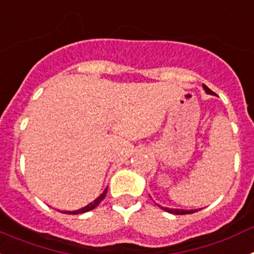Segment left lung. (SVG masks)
I'll return each mask as SVG.
<instances>
[{"instance_id": "left-lung-1", "label": "left lung", "mask_w": 254, "mask_h": 254, "mask_svg": "<svg viewBox=\"0 0 254 254\" xmlns=\"http://www.w3.org/2000/svg\"><path fill=\"white\" fill-rule=\"evenodd\" d=\"M203 89H205V91L207 94H210V95H214V93L208 89L207 86H206L205 84L202 85ZM159 207L163 208L164 211H167V212H170V214H174V215H187V214H193V212H196V211L201 210V208H198V210H182V208H169V207H163V206L158 205Z\"/></svg>"}]
</instances>
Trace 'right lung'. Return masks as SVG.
Listing matches in <instances>:
<instances>
[{
	"label": "right lung",
	"instance_id": "obj_1",
	"mask_svg": "<svg viewBox=\"0 0 254 254\" xmlns=\"http://www.w3.org/2000/svg\"><path fill=\"white\" fill-rule=\"evenodd\" d=\"M107 190H108V188H105V190H103V193L100 194V196L98 197V198H95V199H94V201H93V202H90V203H89V205L85 206V207L80 208V210H75V211H61V212H64V214H69V215H76V214H82V212H87V211L93 210V208H95L96 206L99 205V203L102 202L103 199H104L105 194H107Z\"/></svg>",
	"mask_w": 254,
	"mask_h": 254
}]
</instances>
